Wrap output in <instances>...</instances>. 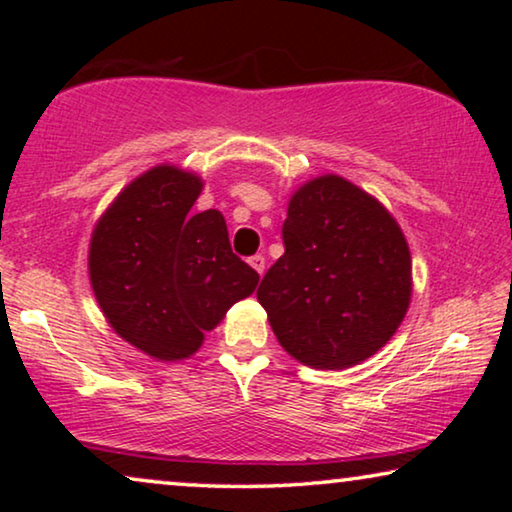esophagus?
Returning <instances> with one entry per match:
<instances>
[{
    "label": "esophagus",
    "instance_id": "esophagus-1",
    "mask_svg": "<svg viewBox=\"0 0 512 512\" xmlns=\"http://www.w3.org/2000/svg\"><path fill=\"white\" fill-rule=\"evenodd\" d=\"M249 265L258 272V275H263V272H265V258H263L261 254L251 256V258H249Z\"/></svg>",
    "mask_w": 512,
    "mask_h": 512
}]
</instances>
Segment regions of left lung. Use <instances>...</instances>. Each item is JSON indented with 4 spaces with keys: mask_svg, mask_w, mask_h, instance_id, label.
Instances as JSON below:
<instances>
[{
    "mask_svg": "<svg viewBox=\"0 0 512 512\" xmlns=\"http://www.w3.org/2000/svg\"><path fill=\"white\" fill-rule=\"evenodd\" d=\"M284 256L256 298L279 345L319 370H342L387 345L408 312L412 261L382 202L338 174L291 195Z\"/></svg>",
    "mask_w": 512,
    "mask_h": 512,
    "instance_id": "left-lung-1",
    "label": "left lung"
}]
</instances>
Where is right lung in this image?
<instances>
[{
	"label": "right lung",
	"instance_id": "obj_1",
	"mask_svg": "<svg viewBox=\"0 0 512 512\" xmlns=\"http://www.w3.org/2000/svg\"><path fill=\"white\" fill-rule=\"evenodd\" d=\"M198 174L156 165L130 181L90 237L88 272L109 326L158 361L198 352L258 272L233 254L216 209L191 212Z\"/></svg>",
	"mask_w": 512,
	"mask_h": 512
}]
</instances>
